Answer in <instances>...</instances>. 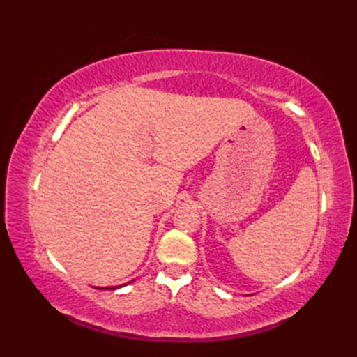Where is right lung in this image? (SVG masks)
<instances>
[{
  "label": "right lung",
  "instance_id": "add662e5",
  "mask_svg": "<svg viewBox=\"0 0 357 357\" xmlns=\"http://www.w3.org/2000/svg\"><path fill=\"white\" fill-rule=\"evenodd\" d=\"M104 288V287H102ZM110 288V290H115V287H109Z\"/></svg>",
  "mask_w": 357,
  "mask_h": 357
}]
</instances>
